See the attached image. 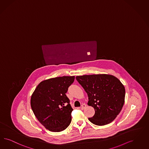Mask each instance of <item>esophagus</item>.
<instances>
[{
	"instance_id": "esophagus-1",
	"label": "esophagus",
	"mask_w": 149,
	"mask_h": 149,
	"mask_svg": "<svg viewBox=\"0 0 149 149\" xmlns=\"http://www.w3.org/2000/svg\"><path fill=\"white\" fill-rule=\"evenodd\" d=\"M86 107V105L85 104H82V105H81V109L83 110V109H84Z\"/></svg>"
}]
</instances>
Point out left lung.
<instances>
[{"instance_id": "8db88e82", "label": "left lung", "mask_w": 149, "mask_h": 149, "mask_svg": "<svg viewBox=\"0 0 149 149\" xmlns=\"http://www.w3.org/2000/svg\"><path fill=\"white\" fill-rule=\"evenodd\" d=\"M76 79L87 93V104L95 111L94 116L88 120L100 126L111 123L124 103L125 90L122 82L108 74L77 76Z\"/></svg>"}]
</instances>
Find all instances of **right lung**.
<instances>
[{
    "label": "right lung",
    "mask_w": 149,
    "mask_h": 149,
    "mask_svg": "<svg viewBox=\"0 0 149 149\" xmlns=\"http://www.w3.org/2000/svg\"><path fill=\"white\" fill-rule=\"evenodd\" d=\"M74 79V76H64L45 80L38 85L31 96L33 112L49 131L62 132L71 123L73 109L65 93Z\"/></svg>",
    "instance_id": "right-lung-1"
}]
</instances>
